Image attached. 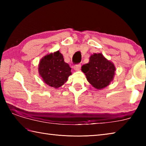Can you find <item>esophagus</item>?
Segmentation results:
<instances>
[{
    "mask_svg": "<svg viewBox=\"0 0 146 146\" xmlns=\"http://www.w3.org/2000/svg\"><path fill=\"white\" fill-rule=\"evenodd\" d=\"M80 68H81V64H76V65H75V66H73V69L75 70V71L80 70Z\"/></svg>",
    "mask_w": 146,
    "mask_h": 146,
    "instance_id": "1",
    "label": "esophagus"
}]
</instances>
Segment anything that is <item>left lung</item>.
Masks as SVG:
<instances>
[{
    "instance_id": "obj_1",
    "label": "left lung",
    "mask_w": 146,
    "mask_h": 146,
    "mask_svg": "<svg viewBox=\"0 0 146 146\" xmlns=\"http://www.w3.org/2000/svg\"><path fill=\"white\" fill-rule=\"evenodd\" d=\"M86 80L94 87L102 90L113 81L115 67L111 61L107 60L102 53H94L89 58L88 63L82 66Z\"/></svg>"
}]
</instances>
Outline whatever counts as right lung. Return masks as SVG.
I'll return each instance as SVG.
<instances>
[{
    "instance_id": "1",
    "label": "right lung",
    "mask_w": 146,
    "mask_h": 146,
    "mask_svg": "<svg viewBox=\"0 0 146 146\" xmlns=\"http://www.w3.org/2000/svg\"><path fill=\"white\" fill-rule=\"evenodd\" d=\"M71 68L59 51L46 54L39 61L38 72L46 85L58 88L67 82Z\"/></svg>"
}]
</instances>
